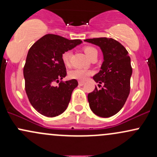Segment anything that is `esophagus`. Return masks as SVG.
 Listing matches in <instances>:
<instances>
[{
    "label": "esophagus",
    "mask_w": 157,
    "mask_h": 157,
    "mask_svg": "<svg viewBox=\"0 0 157 157\" xmlns=\"http://www.w3.org/2000/svg\"><path fill=\"white\" fill-rule=\"evenodd\" d=\"M79 86H83L84 85V83H85V82H83V81H79Z\"/></svg>",
    "instance_id": "obj_1"
}]
</instances>
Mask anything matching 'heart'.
<instances>
[{
    "label": "heart",
    "instance_id": "obj_1",
    "mask_svg": "<svg viewBox=\"0 0 157 157\" xmlns=\"http://www.w3.org/2000/svg\"><path fill=\"white\" fill-rule=\"evenodd\" d=\"M83 51L86 55L89 57L90 59L94 56L97 55V50L94 47L91 46H86L83 48ZM62 61L63 63L66 65V66H68L71 62V52L70 50H67V51L64 52L62 54ZM93 72L91 70L85 69V68H77L75 69L70 71L68 76L70 78L75 79V80H78L80 81H84L87 80L89 77L92 75Z\"/></svg>",
    "mask_w": 157,
    "mask_h": 157
}]
</instances>
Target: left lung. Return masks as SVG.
I'll list each match as a JSON object with an SVG mask.
<instances>
[{
	"label": "left lung",
	"instance_id": "1",
	"mask_svg": "<svg viewBox=\"0 0 157 157\" xmlns=\"http://www.w3.org/2000/svg\"><path fill=\"white\" fill-rule=\"evenodd\" d=\"M85 41L100 46L104 57L101 70L93 77L95 82L104 86L100 90L95 87L88 94L90 109L97 116L110 117L122 109L130 93L131 58L126 48L113 38L98 37Z\"/></svg>",
	"mask_w": 157,
	"mask_h": 157
}]
</instances>
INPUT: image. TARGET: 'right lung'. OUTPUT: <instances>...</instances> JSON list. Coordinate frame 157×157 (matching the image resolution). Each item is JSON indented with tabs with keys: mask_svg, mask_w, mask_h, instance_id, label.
<instances>
[{
	"mask_svg": "<svg viewBox=\"0 0 157 157\" xmlns=\"http://www.w3.org/2000/svg\"><path fill=\"white\" fill-rule=\"evenodd\" d=\"M81 43L79 39L68 40L48 34L29 50L23 67L25 90L31 105L44 116L54 117L67 109L78 82L75 79L61 80L66 76L61 56ZM55 82H60L58 86H53Z\"/></svg>",
	"mask_w": 157,
	"mask_h": 157,
	"instance_id": "obj_1",
	"label": "right lung"
}]
</instances>
